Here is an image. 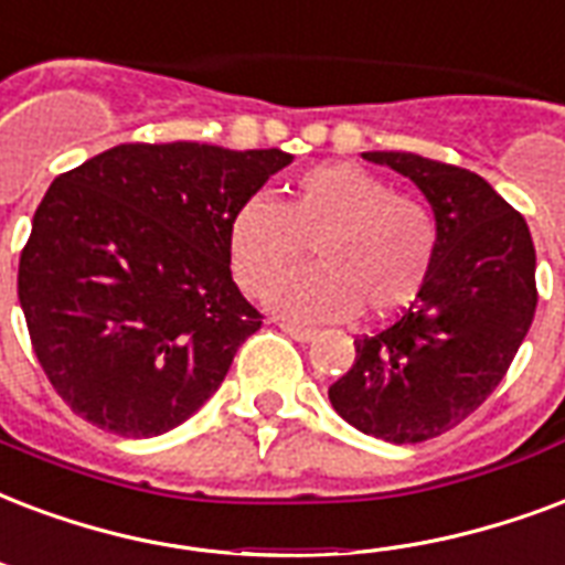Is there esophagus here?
Segmentation results:
<instances>
[{"label":"esophagus","instance_id":"34e87169","mask_svg":"<svg viewBox=\"0 0 565 565\" xmlns=\"http://www.w3.org/2000/svg\"><path fill=\"white\" fill-rule=\"evenodd\" d=\"M281 331H284V334H290L292 340H299V343H308V340L317 338V329H305V326H290V322H284Z\"/></svg>","mask_w":565,"mask_h":565}]
</instances>
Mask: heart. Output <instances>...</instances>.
<instances>
[{
    "mask_svg": "<svg viewBox=\"0 0 565 565\" xmlns=\"http://www.w3.org/2000/svg\"><path fill=\"white\" fill-rule=\"evenodd\" d=\"M318 266L284 282L307 245ZM438 252V222L415 195L394 192L355 162H322L301 171L281 204L248 198L227 225L236 284L287 320H343L364 305L385 317L415 301Z\"/></svg>",
    "mask_w": 565,
    "mask_h": 565,
    "instance_id": "b5f03b06",
    "label": "heart"
}]
</instances>
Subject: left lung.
I'll list each match as a JSON object with an SVG mask.
<instances>
[{"instance_id": "1", "label": "left lung", "mask_w": 565, "mask_h": 565, "mask_svg": "<svg viewBox=\"0 0 565 565\" xmlns=\"http://www.w3.org/2000/svg\"><path fill=\"white\" fill-rule=\"evenodd\" d=\"M361 157L424 192L438 252L403 317L355 340L329 399L364 436L417 445L462 424L507 376L540 299L536 252L522 213L480 174L399 150Z\"/></svg>"}]
</instances>
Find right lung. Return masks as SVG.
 I'll list each match as a JSON object with an SVG mask.
<instances>
[{"label":"right lung","instance_id":"obj_1","mask_svg":"<svg viewBox=\"0 0 565 565\" xmlns=\"http://www.w3.org/2000/svg\"><path fill=\"white\" fill-rule=\"evenodd\" d=\"M292 157L118 145L46 189L17 296L58 397L115 436H162L225 382L264 317L231 278L227 225Z\"/></svg>","mask_w":565,"mask_h":565}]
</instances>
